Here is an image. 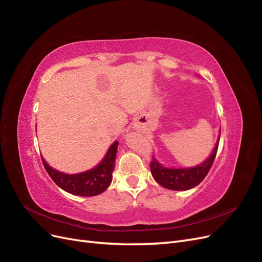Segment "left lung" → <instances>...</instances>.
<instances>
[{"instance_id": "1", "label": "left lung", "mask_w": 262, "mask_h": 262, "mask_svg": "<svg viewBox=\"0 0 262 262\" xmlns=\"http://www.w3.org/2000/svg\"><path fill=\"white\" fill-rule=\"evenodd\" d=\"M221 135L219 136V140L211 154V156L202 164L186 169H171L165 168L159 164L154 157H152L150 168L153 178L159 185L165 188L173 190H186L197 186L203 181L206 176L209 173L210 169L214 163V159L217 153L219 143Z\"/></svg>"}]
</instances>
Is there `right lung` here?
Segmentation results:
<instances>
[{"mask_svg":"<svg viewBox=\"0 0 262 262\" xmlns=\"http://www.w3.org/2000/svg\"><path fill=\"white\" fill-rule=\"evenodd\" d=\"M119 142L116 141L108 150L105 158L98 166L78 174H65L52 169L41 157L45 169L53 180L54 183L70 194L91 197L105 191L112 181V171L115 169V162Z\"/></svg>","mask_w":262,"mask_h":262,"instance_id":"obj_1","label":"right lung"}]
</instances>
